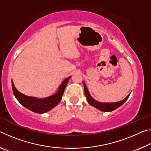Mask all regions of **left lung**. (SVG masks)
I'll use <instances>...</instances> for the list:
<instances>
[{"label":"left lung","mask_w":151,"mask_h":151,"mask_svg":"<svg viewBox=\"0 0 151 151\" xmlns=\"http://www.w3.org/2000/svg\"><path fill=\"white\" fill-rule=\"evenodd\" d=\"M84 90H85V96L87 97V101L91 106L96 107L97 109H99L101 111H106V112H109L111 111H114L117 108H118L119 107H120L126 100L128 99V98L130 96V94H129L125 99L122 100L118 102H114V103H101L93 99V98L91 96L89 92L87 89V86H86L85 83H84Z\"/></svg>","instance_id":"8db88e82"}]
</instances>
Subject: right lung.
<instances>
[{
  "label": "right lung",
  "instance_id": "obj_1",
  "mask_svg": "<svg viewBox=\"0 0 151 151\" xmlns=\"http://www.w3.org/2000/svg\"><path fill=\"white\" fill-rule=\"evenodd\" d=\"M70 78V76H69L62 83L55 94L47 97L43 98V99L29 97L20 93L15 88L13 80H12V88H13V94L16 99L22 106L35 113L44 114L53 109L59 104L63 97L66 86Z\"/></svg>",
  "mask_w": 151,
  "mask_h": 151
}]
</instances>
